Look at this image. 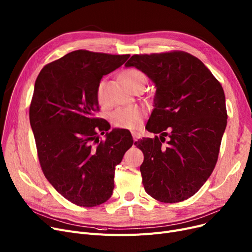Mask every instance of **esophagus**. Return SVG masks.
<instances>
[{
	"mask_svg": "<svg viewBox=\"0 0 252 252\" xmlns=\"http://www.w3.org/2000/svg\"><path fill=\"white\" fill-rule=\"evenodd\" d=\"M131 136H133V139H134L135 141H137L138 139L141 138V134L138 133V131H131Z\"/></svg>",
	"mask_w": 252,
	"mask_h": 252,
	"instance_id": "34e87169",
	"label": "esophagus"
}]
</instances>
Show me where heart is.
<instances>
[{
    "mask_svg": "<svg viewBox=\"0 0 252 252\" xmlns=\"http://www.w3.org/2000/svg\"><path fill=\"white\" fill-rule=\"evenodd\" d=\"M122 79L124 83L126 85L128 89L133 91L136 87L145 85L146 83V75L144 74L140 69L137 68H127L125 69L121 73ZM105 79H102L97 86L96 90V99L100 106L104 107L106 106V99H105ZM146 115V109L141 107V106L134 105V106H127V107H123L116 109L111 114V122L112 125L117 128H127V129H134L138 128L143 119Z\"/></svg>",
    "mask_w": 252,
    "mask_h": 252,
    "instance_id": "b5f03b06",
    "label": "heart"
}]
</instances>
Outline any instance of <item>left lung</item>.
I'll return each mask as SVG.
<instances>
[{
    "label": "left lung",
    "mask_w": 252,
    "mask_h": 252,
    "mask_svg": "<svg viewBox=\"0 0 252 252\" xmlns=\"http://www.w3.org/2000/svg\"><path fill=\"white\" fill-rule=\"evenodd\" d=\"M126 66H135L156 87L147 126L160 136L135 142L144 154L145 191L164 203L186 200L218 161L228 118L222 87L201 60L184 51L136 54Z\"/></svg>",
    "instance_id": "8db88e82"
}]
</instances>
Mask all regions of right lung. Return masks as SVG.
<instances>
[{"label": "right lung", "instance_id": "right-lung-1", "mask_svg": "<svg viewBox=\"0 0 252 252\" xmlns=\"http://www.w3.org/2000/svg\"><path fill=\"white\" fill-rule=\"evenodd\" d=\"M129 55L76 50L48 63L34 84L30 122L42 170L68 201L94 207L114 189L115 166L133 145L128 130L113 129L96 117V90L103 75ZM105 134V140L98 134Z\"/></svg>", "mask_w": 252, "mask_h": 252}]
</instances>
